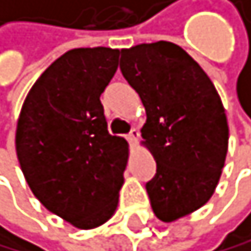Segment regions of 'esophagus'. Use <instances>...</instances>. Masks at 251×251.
Instances as JSON below:
<instances>
[{
    "label": "esophagus",
    "mask_w": 251,
    "mask_h": 251,
    "mask_svg": "<svg viewBox=\"0 0 251 251\" xmlns=\"http://www.w3.org/2000/svg\"><path fill=\"white\" fill-rule=\"evenodd\" d=\"M137 137H139V131H137V129H131V133H129V134L126 136L128 142H129L131 145H134V144H136Z\"/></svg>",
    "instance_id": "1"
}]
</instances>
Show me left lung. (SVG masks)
<instances>
[{"mask_svg": "<svg viewBox=\"0 0 251 251\" xmlns=\"http://www.w3.org/2000/svg\"><path fill=\"white\" fill-rule=\"evenodd\" d=\"M120 69L145 107V145L156 161L145 183L153 213L174 222L215 191L228 151L225 107L209 75L177 44L122 49Z\"/></svg>", "mask_w": 251, "mask_h": 251, "instance_id": "left-lung-1", "label": "left lung"}]
</instances>
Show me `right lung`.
<instances>
[{"mask_svg":"<svg viewBox=\"0 0 251 251\" xmlns=\"http://www.w3.org/2000/svg\"><path fill=\"white\" fill-rule=\"evenodd\" d=\"M120 50L73 49L29 90L17 123L15 150L33 195L79 229L114 215L128 142L107 131L100 96L118 68Z\"/></svg>","mask_w":251,"mask_h":251,"instance_id":"right-lung-1","label":"right lung"}]
</instances>
